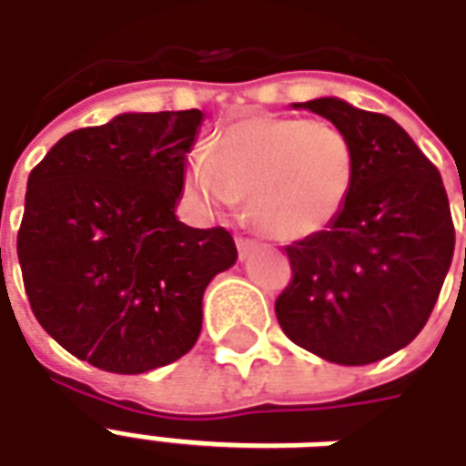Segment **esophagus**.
Listing matches in <instances>:
<instances>
[{
    "mask_svg": "<svg viewBox=\"0 0 466 466\" xmlns=\"http://www.w3.org/2000/svg\"><path fill=\"white\" fill-rule=\"evenodd\" d=\"M237 249H239V259H247L254 249H259V244L254 242V239H244V237H239V239H237Z\"/></svg>",
    "mask_w": 466,
    "mask_h": 466,
    "instance_id": "esophagus-1",
    "label": "esophagus"
}]
</instances>
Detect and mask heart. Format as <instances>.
<instances>
[{"mask_svg": "<svg viewBox=\"0 0 466 466\" xmlns=\"http://www.w3.org/2000/svg\"><path fill=\"white\" fill-rule=\"evenodd\" d=\"M354 184V152L334 124L257 115L229 124L209 152L189 154L187 189L202 209L247 199L252 224L277 242L329 229Z\"/></svg>", "mask_w": 466, "mask_h": 466, "instance_id": "obj_1", "label": "heart"}]
</instances>
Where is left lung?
Segmentation results:
<instances>
[{"label": "left lung", "mask_w": 466, "mask_h": 466, "mask_svg": "<svg viewBox=\"0 0 466 466\" xmlns=\"http://www.w3.org/2000/svg\"><path fill=\"white\" fill-rule=\"evenodd\" d=\"M292 109L329 119L350 139L354 184L329 229L287 247L292 284L274 304L277 319L322 360L371 364L430 319L454 254L450 199L434 164L390 116L339 96Z\"/></svg>", "instance_id": "left-lung-1"}]
</instances>
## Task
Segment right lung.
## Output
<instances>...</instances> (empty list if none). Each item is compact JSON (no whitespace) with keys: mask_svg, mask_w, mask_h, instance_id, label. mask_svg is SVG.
<instances>
[{"mask_svg":"<svg viewBox=\"0 0 466 466\" xmlns=\"http://www.w3.org/2000/svg\"><path fill=\"white\" fill-rule=\"evenodd\" d=\"M204 112H124L62 137L26 182L16 254L36 322L115 374L172 364L202 332L207 284L232 234L179 222Z\"/></svg>","mask_w":466,"mask_h":466,"instance_id":"1","label":"right lung"}]
</instances>
